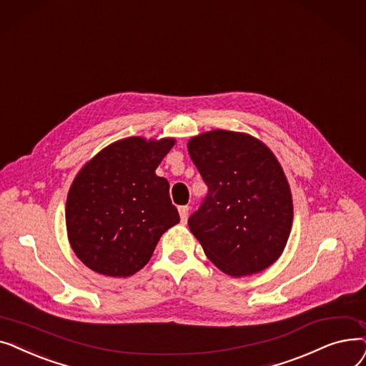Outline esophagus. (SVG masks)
Returning <instances> with one entry per match:
<instances>
[{
    "mask_svg": "<svg viewBox=\"0 0 366 366\" xmlns=\"http://www.w3.org/2000/svg\"><path fill=\"white\" fill-rule=\"evenodd\" d=\"M189 210H190L189 205H182V207H179V214H180V219H182L183 223H186V220H187Z\"/></svg>",
    "mask_w": 366,
    "mask_h": 366,
    "instance_id": "1",
    "label": "esophagus"
}]
</instances>
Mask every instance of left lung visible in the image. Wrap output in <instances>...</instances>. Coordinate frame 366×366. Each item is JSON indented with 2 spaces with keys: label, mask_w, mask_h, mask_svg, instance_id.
Listing matches in <instances>:
<instances>
[{
  "label": "left lung",
  "mask_w": 366,
  "mask_h": 366,
  "mask_svg": "<svg viewBox=\"0 0 366 366\" xmlns=\"http://www.w3.org/2000/svg\"><path fill=\"white\" fill-rule=\"evenodd\" d=\"M187 150L208 186L187 222L207 257L231 277L271 267L293 222L290 187L275 154L253 135L226 129L192 137Z\"/></svg>",
  "instance_id": "obj_1"
}]
</instances>
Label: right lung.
I'll return each mask as SVG.
<instances>
[{
	"instance_id": "1",
	"label": "right lung",
	"mask_w": 366,
	"mask_h": 366,
	"mask_svg": "<svg viewBox=\"0 0 366 366\" xmlns=\"http://www.w3.org/2000/svg\"><path fill=\"white\" fill-rule=\"evenodd\" d=\"M176 138L128 137L98 152L68 190L69 246L92 271L129 277L153 254L165 231L180 222L169 183L156 168Z\"/></svg>"
}]
</instances>
